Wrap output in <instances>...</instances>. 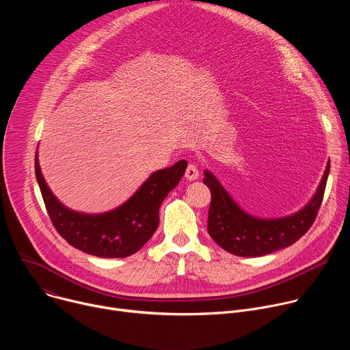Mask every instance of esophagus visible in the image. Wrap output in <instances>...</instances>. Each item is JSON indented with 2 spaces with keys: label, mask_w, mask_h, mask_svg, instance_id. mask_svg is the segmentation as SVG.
<instances>
[{
  "label": "esophagus",
  "mask_w": 350,
  "mask_h": 350,
  "mask_svg": "<svg viewBox=\"0 0 350 350\" xmlns=\"http://www.w3.org/2000/svg\"><path fill=\"white\" fill-rule=\"evenodd\" d=\"M184 176H185L187 180L195 181V180H198V177H199V170H198V167H196L195 165H188V167H187Z\"/></svg>",
  "instance_id": "esophagus-1"
}]
</instances>
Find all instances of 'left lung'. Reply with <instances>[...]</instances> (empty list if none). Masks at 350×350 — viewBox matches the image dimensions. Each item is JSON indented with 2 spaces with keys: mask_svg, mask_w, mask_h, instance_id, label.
<instances>
[{
  "mask_svg": "<svg viewBox=\"0 0 350 350\" xmlns=\"http://www.w3.org/2000/svg\"><path fill=\"white\" fill-rule=\"evenodd\" d=\"M204 183L212 193L208 217L209 235L232 255L258 258L292 245L312 227L324 196L329 162L314 195L304 208L292 215L271 219L249 215L234 201L211 170H204Z\"/></svg>",
  "mask_w": 350,
  "mask_h": 350,
  "instance_id": "8db88e82",
  "label": "left lung"
}]
</instances>
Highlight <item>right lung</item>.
Listing matches in <instances>:
<instances>
[{
	"mask_svg": "<svg viewBox=\"0 0 350 350\" xmlns=\"http://www.w3.org/2000/svg\"><path fill=\"white\" fill-rule=\"evenodd\" d=\"M185 161L158 170L120 206L104 213H83L66 208L45 183L36 151V178L46 212L57 231L79 251L98 258H127L149 241L159 226V208L180 183Z\"/></svg>",
	"mask_w": 350,
	"mask_h": 350,
	"instance_id": "1",
	"label": "right lung"
}]
</instances>
